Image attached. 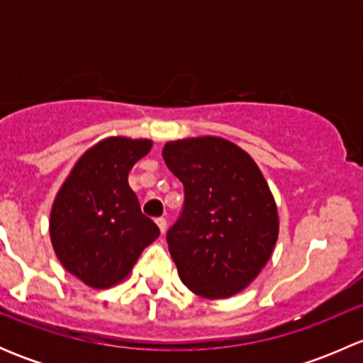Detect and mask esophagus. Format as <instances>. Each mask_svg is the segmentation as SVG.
Masks as SVG:
<instances>
[{
    "mask_svg": "<svg viewBox=\"0 0 363 363\" xmlns=\"http://www.w3.org/2000/svg\"><path fill=\"white\" fill-rule=\"evenodd\" d=\"M156 225H158V228H160L161 235H164V232H167V219H164V218L156 219Z\"/></svg>",
    "mask_w": 363,
    "mask_h": 363,
    "instance_id": "1",
    "label": "esophagus"
}]
</instances>
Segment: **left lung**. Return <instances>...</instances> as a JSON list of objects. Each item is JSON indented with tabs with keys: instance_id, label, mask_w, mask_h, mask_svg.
I'll list each match as a JSON object with an SVG mask.
<instances>
[{
	"instance_id": "left-lung-1",
	"label": "left lung",
	"mask_w": 363,
	"mask_h": 363,
	"mask_svg": "<svg viewBox=\"0 0 363 363\" xmlns=\"http://www.w3.org/2000/svg\"><path fill=\"white\" fill-rule=\"evenodd\" d=\"M163 160L184 184L167 242L193 294L228 298L258 277L279 235L277 205L258 164L221 137L167 142Z\"/></svg>"
}]
</instances>
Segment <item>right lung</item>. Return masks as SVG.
Returning <instances> with one entry per match:
<instances>
[{"mask_svg": "<svg viewBox=\"0 0 363 363\" xmlns=\"http://www.w3.org/2000/svg\"><path fill=\"white\" fill-rule=\"evenodd\" d=\"M152 147L147 138L108 137L87 149L57 191L49 221L61 265L105 290L130 276L160 228L140 211L128 174Z\"/></svg>", "mask_w": 363, "mask_h": 363, "instance_id": "obj_1", "label": "right lung"}]
</instances>
